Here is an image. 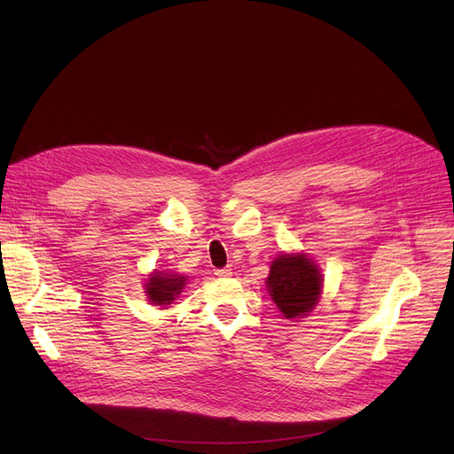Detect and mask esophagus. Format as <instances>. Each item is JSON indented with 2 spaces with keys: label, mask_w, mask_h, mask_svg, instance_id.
Wrapping results in <instances>:
<instances>
[{
  "label": "esophagus",
  "mask_w": 454,
  "mask_h": 454,
  "mask_svg": "<svg viewBox=\"0 0 454 454\" xmlns=\"http://www.w3.org/2000/svg\"><path fill=\"white\" fill-rule=\"evenodd\" d=\"M232 271H231V268H220V270H215V276L217 278H227V276H231Z\"/></svg>",
  "instance_id": "esophagus-1"
}]
</instances>
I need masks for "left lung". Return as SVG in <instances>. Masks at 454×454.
Masks as SVG:
<instances>
[{
  "label": "left lung",
  "instance_id": "obj_1",
  "mask_svg": "<svg viewBox=\"0 0 454 454\" xmlns=\"http://www.w3.org/2000/svg\"><path fill=\"white\" fill-rule=\"evenodd\" d=\"M270 296L286 318L309 313L318 301L322 276L305 255H281L270 268L266 279Z\"/></svg>",
  "mask_w": 454,
  "mask_h": 454
}]
</instances>
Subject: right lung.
<instances>
[{
	"label": "right lung",
	"instance_id": "right-lung-1",
	"mask_svg": "<svg viewBox=\"0 0 454 454\" xmlns=\"http://www.w3.org/2000/svg\"><path fill=\"white\" fill-rule=\"evenodd\" d=\"M184 281L186 279L183 276H171L156 271L145 286H147V296L154 305H169L180 293H183Z\"/></svg>",
	"mask_w": 454,
	"mask_h": 454
}]
</instances>
